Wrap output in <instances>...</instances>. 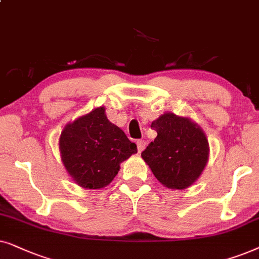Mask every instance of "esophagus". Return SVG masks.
Returning a JSON list of instances; mask_svg holds the SVG:
<instances>
[{"instance_id":"obj_1","label":"esophagus","mask_w":259,"mask_h":259,"mask_svg":"<svg viewBox=\"0 0 259 259\" xmlns=\"http://www.w3.org/2000/svg\"><path fill=\"white\" fill-rule=\"evenodd\" d=\"M146 146H147L146 141H143V140L137 141V149H139V153H142V151L144 150V148H146Z\"/></svg>"}]
</instances>
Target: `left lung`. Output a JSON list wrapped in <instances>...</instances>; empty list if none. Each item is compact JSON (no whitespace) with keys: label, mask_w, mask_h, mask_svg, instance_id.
<instances>
[{"label":"left lung","mask_w":259,"mask_h":259,"mask_svg":"<svg viewBox=\"0 0 259 259\" xmlns=\"http://www.w3.org/2000/svg\"><path fill=\"white\" fill-rule=\"evenodd\" d=\"M157 136L141 156L165 187L185 189L198 180L208 161L207 137L188 117L165 112L151 123Z\"/></svg>","instance_id":"obj_1"}]
</instances>
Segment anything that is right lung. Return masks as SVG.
Segmentation results:
<instances>
[{
	"label": "right lung",
	"instance_id": "right-lung-1",
	"mask_svg": "<svg viewBox=\"0 0 259 259\" xmlns=\"http://www.w3.org/2000/svg\"><path fill=\"white\" fill-rule=\"evenodd\" d=\"M61 161L80 187L104 188L118 174L119 164L137 153L135 143L112 124L105 108L66 124L59 139Z\"/></svg>",
	"mask_w": 259,
	"mask_h": 259
}]
</instances>
